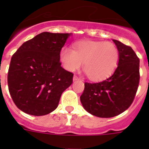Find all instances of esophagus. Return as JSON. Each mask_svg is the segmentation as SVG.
Instances as JSON below:
<instances>
[{
	"label": "esophagus",
	"mask_w": 149,
	"mask_h": 149,
	"mask_svg": "<svg viewBox=\"0 0 149 149\" xmlns=\"http://www.w3.org/2000/svg\"><path fill=\"white\" fill-rule=\"evenodd\" d=\"M79 78L77 77V75H74V77H73V81H76V80H79Z\"/></svg>",
	"instance_id": "obj_1"
}]
</instances>
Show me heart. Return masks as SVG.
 I'll list each match as a JSON object with an SVG mask.
<instances>
[{"instance_id":"1","label":"heart","mask_w":149,"mask_h":149,"mask_svg":"<svg viewBox=\"0 0 149 149\" xmlns=\"http://www.w3.org/2000/svg\"><path fill=\"white\" fill-rule=\"evenodd\" d=\"M119 57V50L113 43L99 41L81 42L74 45V50L64 48L60 53L65 69L75 71L84 63V72L92 80H101L112 74Z\"/></svg>"}]
</instances>
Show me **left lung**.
I'll return each mask as SVG.
<instances>
[{"label": "left lung", "mask_w": 149, "mask_h": 149, "mask_svg": "<svg viewBox=\"0 0 149 149\" xmlns=\"http://www.w3.org/2000/svg\"><path fill=\"white\" fill-rule=\"evenodd\" d=\"M113 42L120 54L118 67L103 81L86 82L80 96L84 109L99 118H112L126 111L134 101L140 79L139 58L134 50L119 41Z\"/></svg>", "instance_id": "left-lung-1"}]
</instances>
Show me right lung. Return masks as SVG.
Segmentation results:
<instances>
[{"instance_id": "right-lung-1", "label": "right lung", "mask_w": 149, "mask_h": 149, "mask_svg": "<svg viewBox=\"0 0 149 149\" xmlns=\"http://www.w3.org/2000/svg\"><path fill=\"white\" fill-rule=\"evenodd\" d=\"M68 33L42 32L24 42L11 57L8 90L15 105L31 115L42 116L58 107L73 73L61 66L60 52Z\"/></svg>"}]
</instances>
